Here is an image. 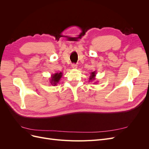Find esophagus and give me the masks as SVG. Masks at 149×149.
<instances>
[{"label": "esophagus", "instance_id": "34e87169", "mask_svg": "<svg viewBox=\"0 0 149 149\" xmlns=\"http://www.w3.org/2000/svg\"><path fill=\"white\" fill-rule=\"evenodd\" d=\"M71 67H72V68H73V69H76V68H77V65L75 64V63H73V64L71 65Z\"/></svg>", "mask_w": 149, "mask_h": 149}]
</instances>
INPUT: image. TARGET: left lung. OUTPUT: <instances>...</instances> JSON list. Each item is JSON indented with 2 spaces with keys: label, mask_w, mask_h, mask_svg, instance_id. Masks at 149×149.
Returning <instances> with one entry per match:
<instances>
[{
  "label": "left lung",
  "mask_w": 149,
  "mask_h": 149,
  "mask_svg": "<svg viewBox=\"0 0 149 149\" xmlns=\"http://www.w3.org/2000/svg\"><path fill=\"white\" fill-rule=\"evenodd\" d=\"M95 76H96V72L95 71L91 72V76H89V81H92L95 79Z\"/></svg>",
  "instance_id": "obj_1"
}]
</instances>
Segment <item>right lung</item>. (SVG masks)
I'll list each match as a JSON object with an SVG mask.
<instances>
[{
    "label": "right lung",
    "instance_id": "obj_1",
    "mask_svg": "<svg viewBox=\"0 0 149 149\" xmlns=\"http://www.w3.org/2000/svg\"><path fill=\"white\" fill-rule=\"evenodd\" d=\"M61 77H62L61 72H60V73H56L55 74H52L51 79H50V83L53 86L56 85V84L59 82V81Z\"/></svg>",
    "mask_w": 149,
    "mask_h": 149
}]
</instances>
